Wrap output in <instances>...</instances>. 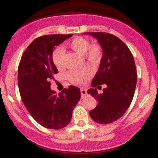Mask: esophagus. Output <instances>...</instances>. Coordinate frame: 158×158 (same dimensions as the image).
Returning a JSON list of instances; mask_svg holds the SVG:
<instances>
[{
    "label": "esophagus",
    "instance_id": "34e87169",
    "mask_svg": "<svg viewBox=\"0 0 158 158\" xmlns=\"http://www.w3.org/2000/svg\"><path fill=\"white\" fill-rule=\"evenodd\" d=\"M81 91V98H84L85 96L87 95V90L85 89V88H81L80 90Z\"/></svg>",
    "mask_w": 158,
    "mask_h": 158
}]
</instances>
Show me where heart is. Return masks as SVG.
I'll return each mask as SVG.
<instances>
[{"mask_svg":"<svg viewBox=\"0 0 158 158\" xmlns=\"http://www.w3.org/2000/svg\"><path fill=\"white\" fill-rule=\"evenodd\" d=\"M90 41L88 39L81 36H77L72 39L68 43V46L72 50L85 56V58L91 64L97 66L100 63L102 57V49L100 45L92 44L90 45ZM64 49L59 48L56 49L52 54V61L54 64L58 68H62L63 59H64ZM92 74L91 69L88 66L81 67V68L73 69L69 72L68 78L70 82L75 85L84 84L87 79Z\"/></svg>","mask_w":158,"mask_h":158,"instance_id":"heart-1","label":"heart"}]
</instances>
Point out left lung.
Instances as JSON below:
<instances>
[{
  "label": "left lung",
  "instance_id": "left-lung-1",
  "mask_svg": "<svg viewBox=\"0 0 158 158\" xmlns=\"http://www.w3.org/2000/svg\"><path fill=\"white\" fill-rule=\"evenodd\" d=\"M83 34L96 38L102 49V57L92 87L107 85L100 94L97 88L88 90L98 102L97 107L90 111V116L99 124L111 123L126 113L134 97L137 79L134 57L128 47L112 34L99 32Z\"/></svg>",
  "mask_w": 158,
  "mask_h": 158
}]
</instances>
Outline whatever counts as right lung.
I'll return each instance as SVG.
<instances>
[{
  "mask_svg": "<svg viewBox=\"0 0 158 158\" xmlns=\"http://www.w3.org/2000/svg\"><path fill=\"white\" fill-rule=\"evenodd\" d=\"M72 35L54 34L37 38L27 47L19 66L18 82L23 104L36 122L49 129L68 126L80 99L77 87L70 85L59 95L50 89V80L58 73L52 52Z\"/></svg>",
  "mask_w": 158,
  "mask_h": 158,
  "instance_id": "right-lung-1",
  "label": "right lung"
}]
</instances>
